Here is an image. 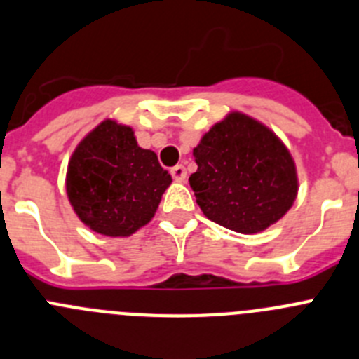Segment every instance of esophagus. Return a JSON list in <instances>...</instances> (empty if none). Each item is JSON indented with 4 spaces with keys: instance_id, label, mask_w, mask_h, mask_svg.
I'll return each instance as SVG.
<instances>
[{
    "instance_id": "esophagus-1",
    "label": "esophagus",
    "mask_w": 359,
    "mask_h": 359,
    "mask_svg": "<svg viewBox=\"0 0 359 359\" xmlns=\"http://www.w3.org/2000/svg\"><path fill=\"white\" fill-rule=\"evenodd\" d=\"M172 175H173V179L179 180V182L186 180V177H187L186 166H184V164H177V166H173V168H172Z\"/></svg>"
}]
</instances>
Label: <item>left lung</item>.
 Instances as JSON below:
<instances>
[{"label": "left lung", "mask_w": 359, "mask_h": 359, "mask_svg": "<svg viewBox=\"0 0 359 359\" xmlns=\"http://www.w3.org/2000/svg\"><path fill=\"white\" fill-rule=\"evenodd\" d=\"M189 177L196 203L210 221L239 233H259L285 216L297 196L289 149L259 120L232 111L193 149Z\"/></svg>", "instance_id": "left-lung-1"}]
</instances>
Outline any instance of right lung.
Instances as JSON below:
<instances>
[{
	"label": "right lung",
	"instance_id": "obj_1",
	"mask_svg": "<svg viewBox=\"0 0 359 359\" xmlns=\"http://www.w3.org/2000/svg\"><path fill=\"white\" fill-rule=\"evenodd\" d=\"M172 175L156 152L142 149L133 127L104 120L72 152L67 196L74 212L93 232L129 237L156 214Z\"/></svg>",
	"mask_w": 359,
	"mask_h": 359
}]
</instances>
